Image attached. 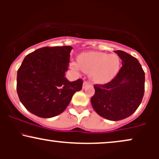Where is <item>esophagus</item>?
I'll list each match as a JSON object with an SVG mask.
<instances>
[{"instance_id":"1","label":"esophagus","mask_w":159,"mask_h":159,"mask_svg":"<svg viewBox=\"0 0 159 159\" xmlns=\"http://www.w3.org/2000/svg\"><path fill=\"white\" fill-rule=\"evenodd\" d=\"M90 82H88V81H84V83H83V89H84V88H86V87H87V86H89L90 85Z\"/></svg>"}]
</instances>
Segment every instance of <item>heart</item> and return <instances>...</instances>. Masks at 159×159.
Wrapping results in <instances>:
<instances>
[{"label": "heart", "mask_w": 159, "mask_h": 159, "mask_svg": "<svg viewBox=\"0 0 159 159\" xmlns=\"http://www.w3.org/2000/svg\"><path fill=\"white\" fill-rule=\"evenodd\" d=\"M78 65L84 72L90 74L92 81L97 84H105L115 78L120 68V59L116 54L103 52L83 53L78 58ZM72 67L79 69L77 63L72 62Z\"/></svg>", "instance_id": "b5f03b06"}]
</instances>
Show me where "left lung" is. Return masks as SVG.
I'll list each match as a JSON object with an SVG mask.
<instances>
[{
	"label": "left lung",
	"mask_w": 159,
	"mask_h": 159,
	"mask_svg": "<svg viewBox=\"0 0 159 159\" xmlns=\"http://www.w3.org/2000/svg\"><path fill=\"white\" fill-rule=\"evenodd\" d=\"M123 66L112 81L95 84L91 104L97 114L105 119L117 121L134 113L144 94L145 73L138 59L123 51H114Z\"/></svg>",
	"instance_id": "1"
}]
</instances>
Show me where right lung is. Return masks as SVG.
I'll use <instances>...</instances> for the list:
<instances>
[{
	"label": "right lung",
	"instance_id": "right-lung-1",
	"mask_svg": "<svg viewBox=\"0 0 159 159\" xmlns=\"http://www.w3.org/2000/svg\"><path fill=\"white\" fill-rule=\"evenodd\" d=\"M72 47H43L24 59L17 72V93L27 111L42 118L63 113L77 91L81 79L65 77Z\"/></svg>",
	"mask_w": 159,
	"mask_h": 159
}]
</instances>
